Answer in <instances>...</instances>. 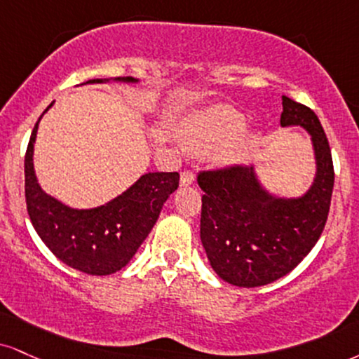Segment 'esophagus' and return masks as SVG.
Returning <instances> with one entry per match:
<instances>
[{"label":"esophagus","instance_id":"1","mask_svg":"<svg viewBox=\"0 0 359 359\" xmlns=\"http://www.w3.org/2000/svg\"><path fill=\"white\" fill-rule=\"evenodd\" d=\"M194 180H196V174H194L192 170H184L182 174H180V185H182V187L191 185Z\"/></svg>","mask_w":359,"mask_h":359}]
</instances>
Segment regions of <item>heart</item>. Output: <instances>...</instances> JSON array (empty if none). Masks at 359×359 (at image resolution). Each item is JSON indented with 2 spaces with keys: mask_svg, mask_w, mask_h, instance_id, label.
Instances as JSON below:
<instances>
[{
  "mask_svg": "<svg viewBox=\"0 0 359 359\" xmlns=\"http://www.w3.org/2000/svg\"><path fill=\"white\" fill-rule=\"evenodd\" d=\"M245 130L243 114L229 107H219L198 116L184 133L187 147L197 152H215L219 162L231 165L243 161L244 145L237 142Z\"/></svg>",
  "mask_w": 359,
  "mask_h": 359,
  "instance_id": "b5f03b06",
  "label": "heart"
}]
</instances>
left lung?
Masks as SVG:
<instances>
[{
  "label": "left lung",
  "mask_w": 359,
  "mask_h": 359,
  "mask_svg": "<svg viewBox=\"0 0 359 359\" xmlns=\"http://www.w3.org/2000/svg\"><path fill=\"white\" fill-rule=\"evenodd\" d=\"M303 127L311 135L316 177L304 196H273L254 167L232 165L197 177L204 191L201 241L221 279L239 287H257L291 273L318 243L331 205L334 168L318 115L283 97L280 127Z\"/></svg>",
  "instance_id": "8db88e82"
}]
</instances>
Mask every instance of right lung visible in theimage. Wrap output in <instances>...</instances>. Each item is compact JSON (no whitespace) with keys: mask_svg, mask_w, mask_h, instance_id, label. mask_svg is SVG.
<instances>
[{"mask_svg":"<svg viewBox=\"0 0 359 359\" xmlns=\"http://www.w3.org/2000/svg\"><path fill=\"white\" fill-rule=\"evenodd\" d=\"M105 81L109 79H95L86 83ZM115 81L135 83L137 80L125 76ZM51 105L53 102L48 109ZM41 116L34 125L25 155V197L34 231L46 248L73 269L92 276L114 274L128 264L150 234L162 205L179 187V174L149 172L105 205L72 209L43 192L34 174L33 147Z\"/></svg>","mask_w":359,"mask_h":359,"instance_id":"1","label":"right lung"}]
</instances>
